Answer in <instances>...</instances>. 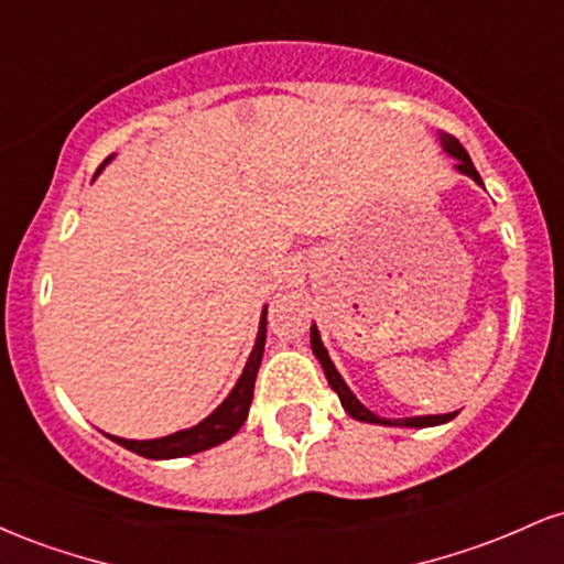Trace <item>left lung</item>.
Listing matches in <instances>:
<instances>
[{
    "label": "left lung",
    "mask_w": 564,
    "mask_h": 564,
    "mask_svg": "<svg viewBox=\"0 0 564 564\" xmlns=\"http://www.w3.org/2000/svg\"><path fill=\"white\" fill-rule=\"evenodd\" d=\"M440 142H443L445 153H448V156L456 159V170L462 172V174H467V177L475 180L477 185H482L480 174H477L475 164H471L469 153L464 151V145H462V142H458L456 138H453V134H440ZM310 345H313V352H315V358L321 360V366H323V373H326L328 384H332V390H334L336 394H339V400H341V408H345V411L349 413V416H352V419H358V422H368V424H387V426H419V430H422V426H437V424H445V422H451L453 416H456V413H440V416L381 419V416H377V413H371V411H368V408H366L364 403H360V400L355 398V394H352V390H349V387L345 384V379H341V373L336 371V366L332 364V358H328V349L323 347V341H321V334H318V328H315V323H313V328H310Z\"/></svg>",
    "instance_id": "left-lung-1"
}]
</instances>
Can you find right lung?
<instances>
[{
  "mask_svg": "<svg viewBox=\"0 0 564 564\" xmlns=\"http://www.w3.org/2000/svg\"><path fill=\"white\" fill-rule=\"evenodd\" d=\"M113 156H108L102 161V166L108 164ZM100 166V170H102ZM97 170V172H100ZM264 334H268V307L262 310L260 318V332H257V341L254 349H251L249 360H246V368L241 373V379L236 381L228 398L219 403L204 422L191 426V430H180L174 435L166 437H156V440H124V437H113V443L124 445L127 451L138 453V456L145 458H180V456H191V453H200L206 448H215V445L225 443L241 430L246 416H249V405L251 398H254V381H257V371H260L262 364V352H264Z\"/></svg>",
  "mask_w": 564,
  "mask_h": 564,
  "instance_id": "right-lung-1",
  "label": "right lung"
}]
</instances>
